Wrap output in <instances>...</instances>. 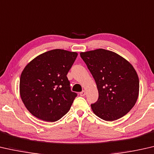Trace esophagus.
<instances>
[{"instance_id":"1","label":"esophagus","mask_w":154,"mask_h":154,"mask_svg":"<svg viewBox=\"0 0 154 154\" xmlns=\"http://www.w3.org/2000/svg\"><path fill=\"white\" fill-rule=\"evenodd\" d=\"M80 96H85V95H86V92H85V91H82L80 93Z\"/></svg>"}]
</instances>
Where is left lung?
Masks as SVG:
<instances>
[{
    "instance_id": "left-lung-1",
    "label": "left lung",
    "mask_w": 154,
    "mask_h": 154,
    "mask_svg": "<svg viewBox=\"0 0 154 154\" xmlns=\"http://www.w3.org/2000/svg\"><path fill=\"white\" fill-rule=\"evenodd\" d=\"M98 90L97 101L91 104L97 117L117 120L137 102L139 80L134 68L122 57L110 50L97 49L80 53Z\"/></svg>"
}]
</instances>
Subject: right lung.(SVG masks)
Instances as JSON below:
<instances>
[{"label": "right lung", "mask_w": 154, "mask_h": 154, "mask_svg": "<svg viewBox=\"0 0 154 154\" xmlns=\"http://www.w3.org/2000/svg\"><path fill=\"white\" fill-rule=\"evenodd\" d=\"M76 52L55 49L31 60L22 72L20 94L28 110L45 122H54L69 111L77 94L67 74Z\"/></svg>", "instance_id": "1"}]
</instances>
